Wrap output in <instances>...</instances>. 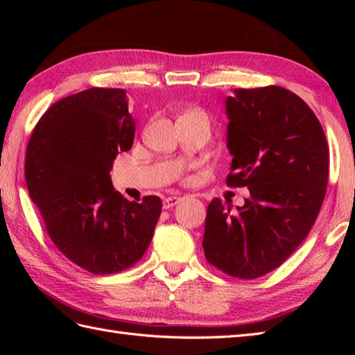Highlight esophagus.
<instances>
[{
  "label": "esophagus",
  "instance_id": "1",
  "mask_svg": "<svg viewBox=\"0 0 355 355\" xmlns=\"http://www.w3.org/2000/svg\"><path fill=\"white\" fill-rule=\"evenodd\" d=\"M180 200H182L180 197H166V198L163 200V209H171V207H173L175 205H178Z\"/></svg>",
  "mask_w": 355,
  "mask_h": 355
}]
</instances>
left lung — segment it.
<instances>
[{
    "label": "left lung",
    "mask_w": 355,
    "mask_h": 355,
    "mask_svg": "<svg viewBox=\"0 0 355 355\" xmlns=\"http://www.w3.org/2000/svg\"><path fill=\"white\" fill-rule=\"evenodd\" d=\"M227 149L225 183L250 197L230 214L210 201L202 248L224 273L256 279L277 268L310 233L325 198L329 150L311 108L281 87L238 88L224 101Z\"/></svg>",
    "instance_id": "obj_1"
}]
</instances>
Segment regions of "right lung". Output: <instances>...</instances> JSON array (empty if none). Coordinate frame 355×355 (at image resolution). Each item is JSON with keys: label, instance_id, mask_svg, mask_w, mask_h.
Listing matches in <instances>:
<instances>
[{"label": "right lung", "instance_id": "obj_1", "mask_svg": "<svg viewBox=\"0 0 355 355\" xmlns=\"http://www.w3.org/2000/svg\"><path fill=\"white\" fill-rule=\"evenodd\" d=\"M134 134L125 89L89 88L53 103L27 145L30 198L55 245L89 273L137 262L162 214L155 195L139 205L112 187V162L131 149Z\"/></svg>", "mask_w": 355, "mask_h": 355}]
</instances>
